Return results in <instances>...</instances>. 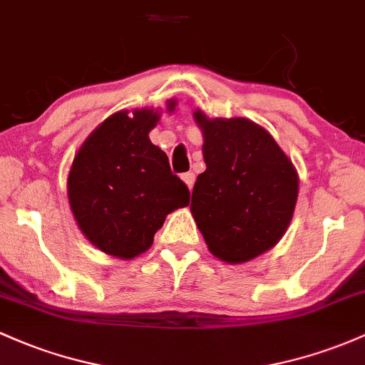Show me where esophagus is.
I'll use <instances>...</instances> for the list:
<instances>
[{"mask_svg": "<svg viewBox=\"0 0 365 365\" xmlns=\"http://www.w3.org/2000/svg\"><path fill=\"white\" fill-rule=\"evenodd\" d=\"M182 180L185 182V185L189 187V190H192V187H194V182H195V175L194 173H183Z\"/></svg>", "mask_w": 365, "mask_h": 365, "instance_id": "1", "label": "esophagus"}]
</instances>
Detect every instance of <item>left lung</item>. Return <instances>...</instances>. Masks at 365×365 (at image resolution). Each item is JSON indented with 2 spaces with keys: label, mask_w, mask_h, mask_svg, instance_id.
<instances>
[{
  "label": "left lung",
  "mask_w": 365,
  "mask_h": 365,
  "mask_svg": "<svg viewBox=\"0 0 365 365\" xmlns=\"http://www.w3.org/2000/svg\"><path fill=\"white\" fill-rule=\"evenodd\" d=\"M206 171L190 211L210 253L230 265L267 253L286 234L298 201L296 168L263 126L194 110Z\"/></svg>",
  "instance_id": "obj_1"
}]
</instances>
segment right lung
I'll list each match as a JSON object with an SVG mask.
<instances>
[{"label":"right lung","mask_w":365,"mask_h":365,"mask_svg":"<svg viewBox=\"0 0 365 365\" xmlns=\"http://www.w3.org/2000/svg\"><path fill=\"white\" fill-rule=\"evenodd\" d=\"M168 112L176 102L168 100ZM158 109L119 110L88 135L67 176V197L83 235L102 253L133 259L145 253L166 216L189 206V189L150 142Z\"/></svg>","instance_id":"right-lung-1"}]
</instances>
